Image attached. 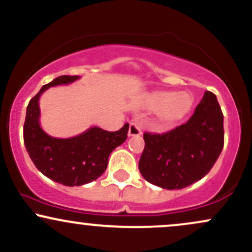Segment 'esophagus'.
<instances>
[{"mask_svg":"<svg viewBox=\"0 0 252 252\" xmlns=\"http://www.w3.org/2000/svg\"><path fill=\"white\" fill-rule=\"evenodd\" d=\"M141 134H142V130H141L140 126H138V124L136 122L130 123L128 135L129 136H140Z\"/></svg>","mask_w":252,"mask_h":252,"instance_id":"esophagus-1","label":"esophagus"}]
</instances>
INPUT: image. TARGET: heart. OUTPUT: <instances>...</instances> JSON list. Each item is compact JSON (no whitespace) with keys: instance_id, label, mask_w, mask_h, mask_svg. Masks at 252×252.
<instances>
[{"instance_id":"b5f03b06","label":"heart","mask_w":252,"mask_h":252,"mask_svg":"<svg viewBox=\"0 0 252 252\" xmlns=\"http://www.w3.org/2000/svg\"><path fill=\"white\" fill-rule=\"evenodd\" d=\"M193 98L187 92H156L144 102L146 109L158 112L164 122H175L182 118L192 108Z\"/></svg>"}]
</instances>
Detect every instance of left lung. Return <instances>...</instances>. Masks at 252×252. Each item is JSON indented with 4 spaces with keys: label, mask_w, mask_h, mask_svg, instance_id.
I'll return each mask as SVG.
<instances>
[{
    "label": "left lung",
    "mask_w": 252,
    "mask_h": 252,
    "mask_svg": "<svg viewBox=\"0 0 252 252\" xmlns=\"http://www.w3.org/2000/svg\"><path fill=\"white\" fill-rule=\"evenodd\" d=\"M138 169L164 189H181L210 172L224 147V116L215 94L206 91L194 114L175 129L144 132Z\"/></svg>",
    "instance_id": "left-lung-1"
}]
</instances>
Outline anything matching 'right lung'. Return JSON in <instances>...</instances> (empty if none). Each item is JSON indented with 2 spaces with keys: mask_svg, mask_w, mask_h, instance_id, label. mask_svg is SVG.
I'll return each mask as SVG.
<instances>
[{
  "mask_svg": "<svg viewBox=\"0 0 252 252\" xmlns=\"http://www.w3.org/2000/svg\"><path fill=\"white\" fill-rule=\"evenodd\" d=\"M78 76H60L43 85L30 100L24 126V141L35 167L51 180L65 186H82L97 180L108 167L109 155L128 137L129 124L117 131L92 126L70 138L47 135L39 124V98L51 86L70 84Z\"/></svg>",
  "mask_w": 252,
  "mask_h": 252,
  "instance_id": "add662e5",
  "label": "right lung"
}]
</instances>
